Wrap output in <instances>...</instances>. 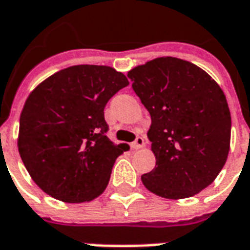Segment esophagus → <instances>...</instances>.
<instances>
[{
	"mask_svg": "<svg viewBox=\"0 0 250 250\" xmlns=\"http://www.w3.org/2000/svg\"><path fill=\"white\" fill-rule=\"evenodd\" d=\"M131 148H134V150H138V148H142L143 146H145V139L142 138V137H137L135 138V141L130 145Z\"/></svg>",
	"mask_w": 250,
	"mask_h": 250,
	"instance_id": "34e87169",
	"label": "esophagus"
}]
</instances>
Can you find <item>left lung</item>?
<instances>
[{"instance_id": "obj_1", "label": "left lung", "mask_w": 250, "mask_h": 250, "mask_svg": "<svg viewBox=\"0 0 250 250\" xmlns=\"http://www.w3.org/2000/svg\"><path fill=\"white\" fill-rule=\"evenodd\" d=\"M151 116L155 168L143 185L168 199L197 194L219 175L231 142V113L219 84L194 63L159 57L127 73Z\"/></svg>"}]
</instances>
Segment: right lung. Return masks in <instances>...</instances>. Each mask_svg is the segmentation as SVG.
<instances>
[{
  "mask_svg": "<svg viewBox=\"0 0 250 250\" xmlns=\"http://www.w3.org/2000/svg\"><path fill=\"white\" fill-rule=\"evenodd\" d=\"M129 81L103 65H75L42 81L21 113L18 150L42 191L67 204L102 194L126 145L105 133L104 107Z\"/></svg>",
  "mask_w": 250,
  "mask_h": 250,
  "instance_id": "right-lung-1",
  "label": "right lung"
}]
</instances>
